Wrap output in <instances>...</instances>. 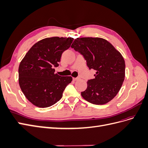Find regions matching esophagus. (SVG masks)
<instances>
[{
  "instance_id": "obj_1",
  "label": "esophagus",
  "mask_w": 148,
  "mask_h": 148,
  "mask_svg": "<svg viewBox=\"0 0 148 148\" xmlns=\"http://www.w3.org/2000/svg\"><path fill=\"white\" fill-rule=\"evenodd\" d=\"M79 79V77H77V78H73V81H77V80H78V79Z\"/></svg>"
}]
</instances>
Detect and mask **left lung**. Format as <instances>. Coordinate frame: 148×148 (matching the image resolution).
<instances>
[{"label":"left lung","mask_w":148,"mask_h":148,"mask_svg":"<svg viewBox=\"0 0 148 148\" xmlns=\"http://www.w3.org/2000/svg\"><path fill=\"white\" fill-rule=\"evenodd\" d=\"M71 47L82 54L95 78L89 79L84 99L93 104L102 105L117 95L124 81L125 64L122 54L107 40L100 38L75 39Z\"/></svg>","instance_id":"8db88e82"}]
</instances>
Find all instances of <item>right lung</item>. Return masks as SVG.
I'll list each match as a JSON object with an SVG mask.
<instances>
[{"label": "right lung", "mask_w": 148, "mask_h": 148, "mask_svg": "<svg viewBox=\"0 0 148 148\" xmlns=\"http://www.w3.org/2000/svg\"><path fill=\"white\" fill-rule=\"evenodd\" d=\"M72 38L43 39L31 47L20 62L19 84L27 99L38 107H50L59 101L71 77L56 74L62 53L68 49Z\"/></svg>", "instance_id": "1"}]
</instances>
